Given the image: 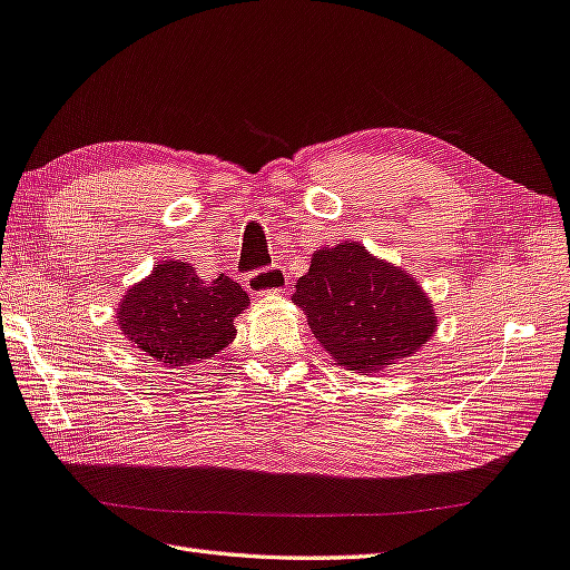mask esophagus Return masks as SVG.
I'll return each instance as SVG.
<instances>
[{
  "instance_id": "esophagus-1",
  "label": "esophagus",
  "mask_w": 570,
  "mask_h": 570,
  "mask_svg": "<svg viewBox=\"0 0 570 570\" xmlns=\"http://www.w3.org/2000/svg\"><path fill=\"white\" fill-rule=\"evenodd\" d=\"M245 286L253 296H264V294H284L288 286V276L284 267L274 264V267H262L255 269L253 274H247Z\"/></svg>"
}]
</instances>
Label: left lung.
Masks as SVG:
<instances>
[{"label":"left lung","mask_w":570,"mask_h":570,"mask_svg":"<svg viewBox=\"0 0 570 570\" xmlns=\"http://www.w3.org/2000/svg\"><path fill=\"white\" fill-rule=\"evenodd\" d=\"M291 301L323 350L354 374L413 356L436 330L432 301L413 276L350 240L313 253Z\"/></svg>","instance_id":"left-lung-1"}]
</instances>
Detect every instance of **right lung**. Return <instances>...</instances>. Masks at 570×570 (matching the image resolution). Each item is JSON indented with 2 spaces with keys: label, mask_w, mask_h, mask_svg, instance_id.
Wrapping results in <instances>:
<instances>
[{
  "label": "right lung",
  "mask_w": 570,
  "mask_h": 570,
  "mask_svg": "<svg viewBox=\"0 0 570 570\" xmlns=\"http://www.w3.org/2000/svg\"><path fill=\"white\" fill-rule=\"evenodd\" d=\"M249 296L220 274L204 282L184 262H157L148 279L128 288L116 317L134 345L165 366L198 364L235 337V315Z\"/></svg>",
  "instance_id": "obj_1"
}]
</instances>
